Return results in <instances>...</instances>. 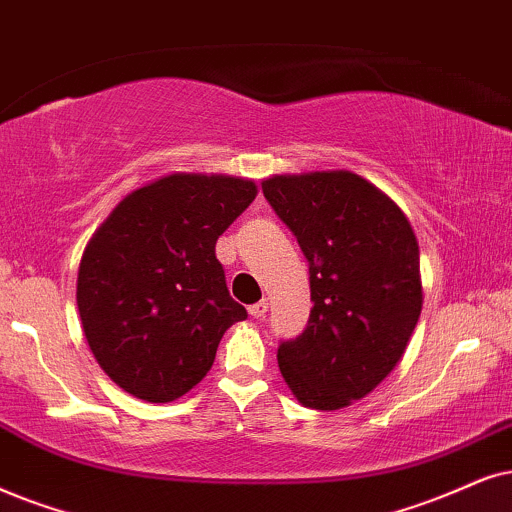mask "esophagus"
I'll return each instance as SVG.
<instances>
[{
  "label": "esophagus",
  "instance_id": "1",
  "mask_svg": "<svg viewBox=\"0 0 512 512\" xmlns=\"http://www.w3.org/2000/svg\"><path fill=\"white\" fill-rule=\"evenodd\" d=\"M248 312H250L252 319H262V316H267V312H269V302L267 300H260V302L250 304Z\"/></svg>",
  "mask_w": 512,
  "mask_h": 512
}]
</instances>
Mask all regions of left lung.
I'll list each match as a JSON object with an SVG mask.
<instances>
[{"instance_id": "1", "label": "left lung", "mask_w": 512, "mask_h": 512, "mask_svg": "<svg viewBox=\"0 0 512 512\" xmlns=\"http://www.w3.org/2000/svg\"><path fill=\"white\" fill-rule=\"evenodd\" d=\"M262 191L309 260L314 300L304 333L278 347V368L302 406L345 409L392 373L418 323L413 226L385 191L349 170L274 174Z\"/></svg>"}]
</instances>
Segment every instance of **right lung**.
I'll return each mask as SVG.
<instances>
[{
	"label": "right lung",
	"mask_w": 512,
	"mask_h": 512,
	"mask_svg": "<svg viewBox=\"0 0 512 512\" xmlns=\"http://www.w3.org/2000/svg\"><path fill=\"white\" fill-rule=\"evenodd\" d=\"M255 196L252 179L172 172L127 193L89 238L77 269L82 331L132 397L179 399L248 316L226 290L215 243Z\"/></svg>",
	"instance_id": "1"
}]
</instances>
